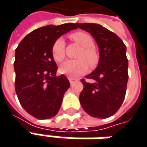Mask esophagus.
I'll use <instances>...</instances> for the list:
<instances>
[{"mask_svg":"<svg viewBox=\"0 0 147 147\" xmlns=\"http://www.w3.org/2000/svg\"><path fill=\"white\" fill-rule=\"evenodd\" d=\"M69 81H70V84H72L74 82L77 81V80H76V79H74V78H69Z\"/></svg>","mask_w":147,"mask_h":147,"instance_id":"34e87169","label":"esophagus"}]
</instances>
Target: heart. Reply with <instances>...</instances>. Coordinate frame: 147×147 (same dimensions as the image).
I'll return each instance as SVG.
<instances>
[{"instance_id": "b5f03b06", "label": "heart", "mask_w": 147, "mask_h": 147, "mask_svg": "<svg viewBox=\"0 0 147 147\" xmlns=\"http://www.w3.org/2000/svg\"><path fill=\"white\" fill-rule=\"evenodd\" d=\"M71 39L82 49L79 53V59L67 60L60 67V72L70 78H76L88 71V65L90 68L97 67L99 62V53L94 48V41L92 36L84 32H76L70 36ZM52 53L57 62H62L65 58V42L62 38H58L53 45Z\"/></svg>"}]
</instances>
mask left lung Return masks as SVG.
Here are the masks:
<instances>
[{
  "mask_svg": "<svg viewBox=\"0 0 147 147\" xmlns=\"http://www.w3.org/2000/svg\"><path fill=\"white\" fill-rule=\"evenodd\" d=\"M77 28L89 32L99 49L98 65L81 80L84 89L80 102L84 111L93 117L108 118L118 111L124 102L127 83L128 59L126 46L114 32L97 23H76Z\"/></svg>",
  "mask_w": 147,
  "mask_h": 147,
  "instance_id": "obj_1",
  "label": "left lung"
}]
</instances>
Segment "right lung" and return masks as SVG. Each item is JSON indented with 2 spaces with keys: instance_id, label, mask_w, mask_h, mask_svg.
Returning a JSON list of instances; mask_svg holds the SVG:
<instances>
[{
  "instance_id": "1",
  "label": "right lung",
  "mask_w": 147,
  "mask_h": 147,
  "mask_svg": "<svg viewBox=\"0 0 147 147\" xmlns=\"http://www.w3.org/2000/svg\"><path fill=\"white\" fill-rule=\"evenodd\" d=\"M76 28V23L37 28L15 49V91L24 110L36 119H49L58 114L70 87L64 75L56 76L58 67L52 48L57 39Z\"/></svg>"
}]
</instances>
